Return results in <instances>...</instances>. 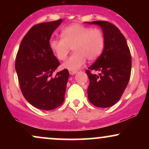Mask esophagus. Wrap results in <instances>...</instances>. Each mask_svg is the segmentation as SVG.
<instances>
[{"label":"esophagus","instance_id":"34e87169","mask_svg":"<svg viewBox=\"0 0 149 149\" xmlns=\"http://www.w3.org/2000/svg\"><path fill=\"white\" fill-rule=\"evenodd\" d=\"M77 73V71H69V73L71 75H74Z\"/></svg>","mask_w":149,"mask_h":149}]
</instances>
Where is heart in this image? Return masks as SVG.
<instances>
[{
	"label": "heart",
	"mask_w": 149,
	"mask_h": 149,
	"mask_svg": "<svg viewBox=\"0 0 149 149\" xmlns=\"http://www.w3.org/2000/svg\"><path fill=\"white\" fill-rule=\"evenodd\" d=\"M62 38L50 39L49 46L59 60L66 59L73 47L74 53L67 59L62 67L76 71L89 61L97 60L103 52L105 37L100 29L73 24L65 27L61 31Z\"/></svg>",
	"instance_id": "1"
}]
</instances>
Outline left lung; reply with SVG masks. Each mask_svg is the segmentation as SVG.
I'll use <instances>...</instances> for the list:
<instances>
[{"label":"left lung","mask_w":149,"mask_h":149,"mask_svg":"<svg viewBox=\"0 0 149 149\" xmlns=\"http://www.w3.org/2000/svg\"><path fill=\"white\" fill-rule=\"evenodd\" d=\"M85 23L100 26L105 37L102 54L86 70L90 80L88 100L97 107H112L120 99L130 78V51L125 38L113 24L105 21ZM91 71H98L99 74Z\"/></svg>","instance_id":"left-lung-1"}]
</instances>
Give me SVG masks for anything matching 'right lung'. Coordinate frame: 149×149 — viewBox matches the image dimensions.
I'll return each mask as SVG.
<instances>
[{
    "label": "right lung",
    "instance_id": "add662e5",
    "mask_svg": "<svg viewBox=\"0 0 149 149\" xmlns=\"http://www.w3.org/2000/svg\"><path fill=\"white\" fill-rule=\"evenodd\" d=\"M61 22V19L33 26L22 39L17 54L15 69L22 94L32 106L41 110H53L64 100L68 70L49 78L60 65L49 48V39Z\"/></svg>",
    "mask_w": 149,
    "mask_h": 149
}]
</instances>
